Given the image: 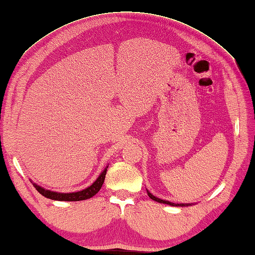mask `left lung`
Returning a JSON list of instances; mask_svg holds the SVG:
<instances>
[{
  "label": "left lung",
  "instance_id": "left-lung-1",
  "mask_svg": "<svg viewBox=\"0 0 255 255\" xmlns=\"http://www.w3.org/2000/svg\"><path fill=\"white\" fill-rule=\"evenodd\" d=\"M147 194H148V196H149L152 201H156V202H158V203H163V204H167V205H172V206H189V205H192V204H183V203H182V204H176V203H172V202H169V201L160 200V198L152 195V194L149 191H147Z\"/></svg>",
  "mask_w": 255,
  "mask_h": 255
}]
</instances>
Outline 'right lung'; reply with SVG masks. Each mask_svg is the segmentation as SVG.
Returning a JSON list of instances; mask_svg holds the SVG:
<instances>
[{"label":"right lung","mask_w":255,"mask_h":255,"mask_svg":"<svg viewBox=\"0 0 255 255\" xmlns=\"http://www.w3.org/2000/svg\"><path fill=\"white\" fill-rule=\"evenodd\" d=\"M107 168H108V165L106 166L105 169L98 176V178H97L89 187L82 189V191H79V192H73V193L53 192V191H50V189H45L43 187H41L35 183H33V186L35 187L36 191L41 194V195H43L44 197L50 198V200H53V201H66V202L85 201V200H88V198H91L92 196H95L96 194L100 191V188L105 182L106 174H107Z\"/></svg>","instance_id":"add662e5"}]
</instances>
